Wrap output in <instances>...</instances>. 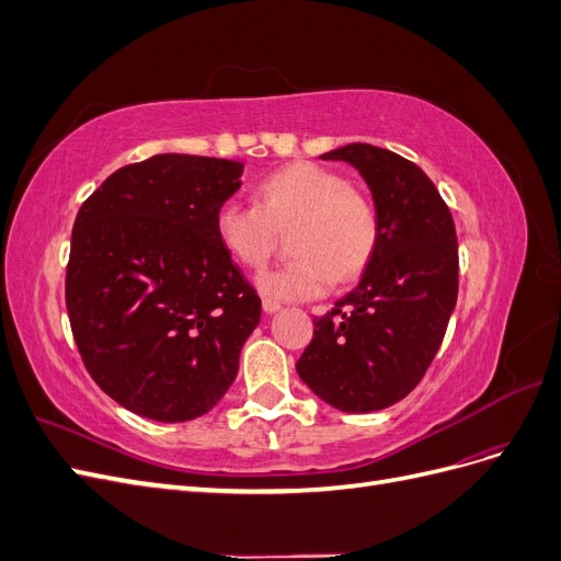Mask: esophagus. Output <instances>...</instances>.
I'll return each mask as SVG.
<instances>
[{
  "label": "esophagus",
  "mask_w": 561,
  "mask_h": 561,
  "mask_svg": "<svg viewBox=\"0 0 561 561\" xmlns=\"http://www.w3.org/2000/svg\"><path fill=\"white\" fill-rule=\"evenodd\" d=\"M262 309H264V313H276V311H280V304L274 299H264Z\"/></svg>",
  "instance_id": "obj_1"
}]
</instances>
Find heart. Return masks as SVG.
I'll use <instances>...</instances> for the list:
<instances>
[{
    "instance_id": "b5f03b06",
    "label": "heart",
    "mask_w": 561,
    "mask_h": 561,
    "mask_svg": "<svg viewBox=\"0 0 561 561\" xmlns=\"http://www.w3.org/2000/svg\"><path fill=\"white\" fill-rule=\"evenodd\" d=\"M293 227L290 262L257 278L260 293L280 301L325 295L367 266L379 239L371 201L346 178L313 161H295L264 178L257 203L227 198L215 213L217 239L243 266L260 268L276 248L278 229Z\"/></svg>"
}]
</instances>
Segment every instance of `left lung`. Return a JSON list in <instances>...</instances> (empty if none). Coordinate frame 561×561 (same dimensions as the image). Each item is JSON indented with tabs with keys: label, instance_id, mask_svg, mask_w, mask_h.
Listing matches in <instances>:
<instances>
[{
	"label": "left lung",
	"instance_id": "1",
	"mask_svg": "<svg viewBox=\"0 0 561 561\" xmlns=\"http://www.w3.org/2000/svg\"><path fill=\"white\" fill-rule=\"evenodd\" d=\"M320 159L363 175L379 239L360 283L313 318L297 375L334 410L367 414L412 393L443 344L458 295L456 229L431 178L396 151L353 142Z\"/></svg>",
	"mask_w": 561,
	"mask_h": 561
}]
</instances>
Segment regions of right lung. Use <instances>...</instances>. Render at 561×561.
Returning a JSON list of instances; mask_svg holds the SVG:
<instances>
[{
	"label": "right lung",
	"mask_w": 561,
	"mask_h": 561,
	"mask_svg": "<svg viewBox=\"0 0 561 561\" xmlns=\"http://www.w3.org/2000/svg\"><path fill=\"white\" fill-rule=\"evenodd\" d=\"M243 163L157 154L83 201L65 301L81 360L128 412L163 423L210 412L239 375L262 299L219 243L215 213Z\"/></svg>",
	"instance_id": "right-lung-1"
}]
</instances>
